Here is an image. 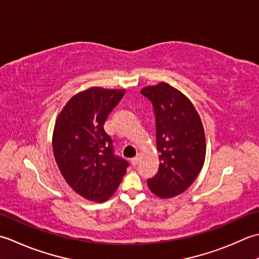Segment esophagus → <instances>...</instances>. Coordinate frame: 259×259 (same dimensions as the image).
<instances>
[{
  "label": "esophagus",
  "instance_id": "34e87169",
  "mask_svg": "<svg viewBox=\"0 0 259 259\" xmlns=\"http://www.w3.org/2000/svg\"><path fill=\"white\" fill-rule=\"evenodd\" d=\"M140 159H141V155H140V154H137L135 157H133V159H132V161H131L132 165H133V166H136L137 164H139Z\"/></svg>",
  "mask_w": 259,
  "mask_h": 259
}]
</instances>
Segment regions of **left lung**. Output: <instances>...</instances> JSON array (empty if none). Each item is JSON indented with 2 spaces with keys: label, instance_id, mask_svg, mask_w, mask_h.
Masks as SVG:
<instances>
[{
  "label": "left lung",
  "instance_id": "left-lung-1",
  "mask_svg": "<svg viewBox=\"0 0 259 259\" xmlns=\"http://www.w3.org/2000/svg\"><path fill=\"white\" fill-rule=\"evenodd\" d=\"M141 93L153 105L160 153L159 171L147 186L157 197L172 198L186 191L203 166V125L190 99L168 83L145 87Z\"/></svg>",
  "mask_w": 259,
  "mask_h": 259
}]
</instances>
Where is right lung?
Masks as SVG:
<instances>
[{"instance_id":"right-lung-1","label":"right lung","mask_w":259,"mask_h":259,"mask_svg":"<svg viewBox=\"0 0 259 259\" xmlns=\"http://www.w3.org/2000/svg\"><path fill=\"white\" fill-rule=\"evenodd\" d=\"M125 89L92 87L72 96L56 120L52 149L66 182L79 196L104 202L126 173L127 161L114 154L104 130Z\"/></svg>"}]
</instances>
